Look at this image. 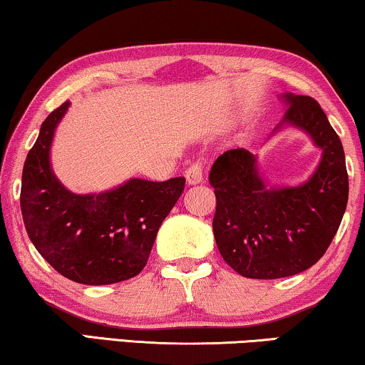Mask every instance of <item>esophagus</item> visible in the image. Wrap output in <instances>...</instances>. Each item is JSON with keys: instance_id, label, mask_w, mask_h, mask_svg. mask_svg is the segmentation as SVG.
<instances>
[{"instance_id": "obj_1", "label": "esophagus", "mask_w": 365, "mask_h": 365, "mask_svg": "<svg viewBox=\"0 0 365 365\" xmlns=\"http://www.w3.org/2000/svg\"><path fill=\"white\" fill-rule=\"evenodd\" d=\"M202 179H204L202 161L197 160V161H194L192 165L186 170V181H187V184H191V186H194V184L202 182Z\"/></svg>"}]
</instances>
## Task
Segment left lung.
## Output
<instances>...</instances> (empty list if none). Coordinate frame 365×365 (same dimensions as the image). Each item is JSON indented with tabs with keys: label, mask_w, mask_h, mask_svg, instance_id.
Returning <instances> with one entry per match:
<instances>
[{
	"label": "left lung",
	"mask_w": 365,
	"mask_h": 365,
	"mask_svg": "<svg viewBox=\"0 0 365 365\" xmlns=\"http://www.w3.org/2000/svg\"><path fill=\"white\" fill-rule=\"evenodd\" d=\"M284 98L289 108L283 123L304 130L323 150L308 182L267 189L257 158L244 148L225 151L209 173L215 244L245 278H284L313 267L334 239L349 197L344 150L323 108L308 95Z\"/></svg>",
	"instance_id": "1"
}]
</instances>
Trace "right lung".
I'll list each match as a JSON object with an SVG mask.
<instances>
[{
    "instance_id": "obj_1",
    "label": "right lung",
    "mask_w": 365,
    "mask_h": 365,
    "mask_svg": "<svg viewBox=\"0 0 365 365\" xmlns=\"http://www.w3.org/2000/svg\"><path fill=\"white\" fill-rule=\"evenodd\" d=\"M67 107L68 100L42 121L24 161L19 199L26 232L62 277L82 284L125 282L145 268L186 179H130L113 191L91 195L67 191L49 165L52 136Z\"/></svg>"
}]
</instances>
